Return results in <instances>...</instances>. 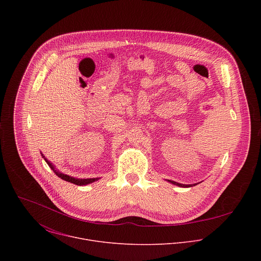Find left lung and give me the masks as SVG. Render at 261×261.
<instances>
[{"mask_svg":"<svg viewBox=\"0 0 261 261\" xmlns=\"http://www.w3.org/2000/svg\"><path fill=\"white\" fill-rule=\"evenodd\" d=\"M168 181H170V182H172L173 185H177V186H179V187H191V185H184V184H178V182H176V181H173V180H168Z\"/></svg>","mask_w":261,"mask_h":261,"instance_id":"1","label":"left lung"}]
</instances>
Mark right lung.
<instances>
[{"mask_svg":"<svg viewBox=\"0 0 261 261\" xmlns=\"http://www.w3.org/2000/svg\"><path fill=\"white\" fill-rule=\"evenodd\" d=\"M44 159H45V158H44ZM45 161H46V163L48 164V166L54 170V172H55L59 177H61L62 179L66 180V181H70V182H72V184H75V185H79V186H84V185L91 184V182H93V181H95V180L98 179L97 177H96V178H84V179L74 178V177H72V176H69V175H67V174H64V173H61V172L57 171V170L55 169V167L53 166V164H51L49 161H47L46 159H45Z\"/></svg>","mask_w":261,"mask_h":261,"instance_id":"right-lung-1","label":"right lung"}]
</instances>
